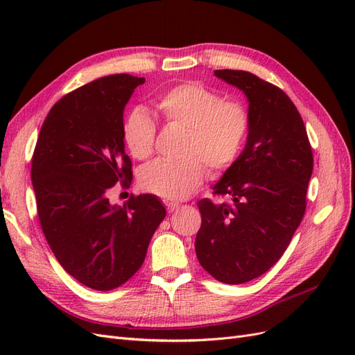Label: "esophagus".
<instances>
[{"instance_id":"34e87169","label":"esophagus","mask_w":355,"mask_h":355,"mask_svg":"<svg viewBox=\"0 0 355 355\" xmlns=\"http://www.w3.org/2000/svg\"><path fill=\"white\" fill-rule=\"evenodd\" d=\"M166 207H167V211H168V213H173V211H176V210L179 209V204H178V202L167 201V202H166Z\"/></svg>"}]
</instances>
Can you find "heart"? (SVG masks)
Listing matches in <instances>:
<instances>
[{
  "instance_id": "1",
  "label": "heart",
  "mask_w": 355,
  "mask_h": 355,
  "mask_svg": "<svg viewBox=\"0 0 355 355\" xmlns=\"http://www.w3.org/2000/svg\"><path fill=\"white\" fill-rule=\"evenodd\" d=\"M157 110L170 125L185 128L180 161H154L141 170L144 189L166 200H184L198 189L211 173L227 170L239 157L249 127V116L240 103L222 101L218 93L200 83H184L157 101ZM155 123L142 110L128 114L123 125L124 144L136 159L154 153Z\"/></svg>"
}]
</instances>
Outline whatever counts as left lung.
Listing matches in <instances>:
<instances>
[{
    "instance_id": "8db88e82",
    "label": "left lung",
    "mask_w": 355,
    "mask_h": 355,
    "mask_svg": "<svg viewBox=\"0 0 355 355\" xmlns=\"http://www.w3.org/2000/svg\"><path fill=\"white\" fill-rule=\"evenodd\" d=\"M249 101V135L240 157L198 201L196 239L200 265L218 282L243 284L278 262L306 209L313 149L295 103L277 85L252 72L218 69Z\"/></svg>"
}]
</instances>
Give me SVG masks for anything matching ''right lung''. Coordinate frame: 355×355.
Here are the masks:
<instances>
[{
  "instance_id": "right-lung-1",
  "label": "right lung",
  "mask_w": 355,
  "mask_h": 355,
  "mask_svg": "<svg viewBox=\"0 0 355 355\" xmlns=\"http://www.w3.org/2000/svg\"><path fill=\"white\" fill-rule=\"evenodd\" d=\"M145 78L115 73L58 101L40 130L31 179L42 232L69 275L94 290L123 286L142 266L166 218L153 194L112 206L115 184H132L123 112Z\"/></svg>"
}]
</instances>
